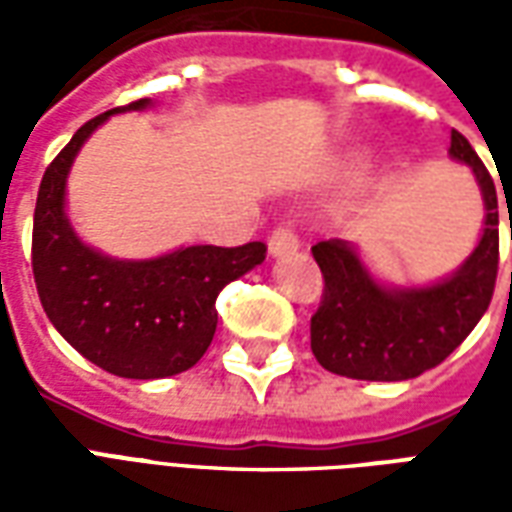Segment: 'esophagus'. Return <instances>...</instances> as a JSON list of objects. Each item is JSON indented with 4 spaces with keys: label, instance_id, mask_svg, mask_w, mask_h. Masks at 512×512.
Wrapping results in <instances>:
<instances>
[{
    "label": "esophagus",
    "instance_id": "obj_1",
    "mask_svg": "<svg viewBox=\"0 0 512 512\" xmlns=\"http://www.w3.org/2000/svg\"><path fill=\"white\" fill-rule=\"evenodd\" d=\"M299 249V235H296V227L290 222H282L274 227V233L268 238V252L274 257L279 255H290Z\"/></svg>",
    "mask_w": 512,
    "mask_h": 512
}]
</instances>
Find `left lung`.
<instances>
[{
	"label": "left lung",
	"mask_w": 512,
	"mask_h": 512,
	"mask_svg": "<svg viewBox=\"0 0 512 512\" xmlns=\"http://www.w3.org/2000/svg\"><path fill=\"white\" fill-rule=\"evenodd\" d=\"M450 156L474 169L483 189L485 235L458 277L422 293L411 307H386L359 282L340 241L312 246L323 274V299L312 315V354L329 373L359 381H406L441 365L469 337L494 296L499 271V202L494 180L469 139L452 128Z\"/></svg>",
	"instance_id": "8db88e82"
}]
</instances>
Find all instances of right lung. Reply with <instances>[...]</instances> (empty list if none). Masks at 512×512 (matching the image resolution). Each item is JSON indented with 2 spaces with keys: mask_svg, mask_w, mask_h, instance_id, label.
Segmentation results:
<instances>
[{
  "mask_svg": "<svg viewBox=\"0 0 512 512\" xmlns=\"http://www.w3.org/2000/svg\"><path fill=\"white\" fill-rule=\"evenodd\" d=\"M84 123L40 180L32 227V274L54 329L93 365L120 378L178 376L202 359L216 332V296L266 260V244L189 246L150 263H112L87 252L62 216V189L84 139L117 112Z\"/></svg>",
  "mask_w": 512,
  "mask_h": 512,
  "instance_id": "right-lung-1",
  "label": "right lung"
}]
</instances>
